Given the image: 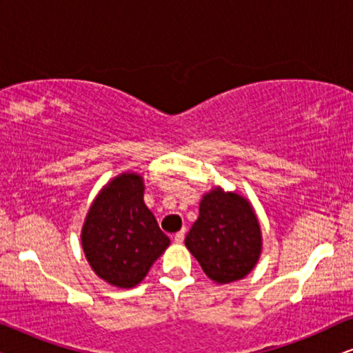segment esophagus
<instances>
[{"instance_id": "esophagus-1", "label": "esophagus", "mask_w": 353, "mask_h": 353, "mask_svg": "<svg viewBox=\"0 0 353 353\" xmlns=\"http://www.w3.org/2000/svg\"><path fill=\"white\" fill-rule=\"evenodd\" d=\"M185 234H186V231H185V230L178 231V233H175V236H173V241H175L176 244H181L183 241H185Z\"/></svg>"}]
</instances>
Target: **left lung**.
I'll use <instances>...</instances> for the list:
<instances>
[{
  "label": "left lung",
  "mask_w": 353,
  "mask_h": 353,
  "mask_svg": "<svg viewBox=\"0 0 353 353\" xmlns=\"http://www.w3.org/2000/svg\"><path fill=\"white\" fill-rule=\"evenodd\" d=\"M204 273L225 284L244 278L262 249L260 225L249 202L234 192L214 190L199 205V219L185 239Z\"/></svg>",
  "instance_id": "left-lung-1"
}]
</instances>
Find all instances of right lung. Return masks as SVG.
I'll return each instance as SVG.
<instances>
[{
    "mask_svg": "<svg viewBox=\"0 0 353 353\" xmlns=\"http://www.w3.org/2000/svg\"><path fill=\"white\" fill-rule=\"evenodd\" d=\"M141 176L123 173L91 205L81 244L94 273L119 288H133L146 276L170 239L143 201Z\"/></svg>",
    "mask_w": 353,
    "mask_h": 353,
    "instance_id": "obj_1",
    "label": "right lung"
}]
</instances>
